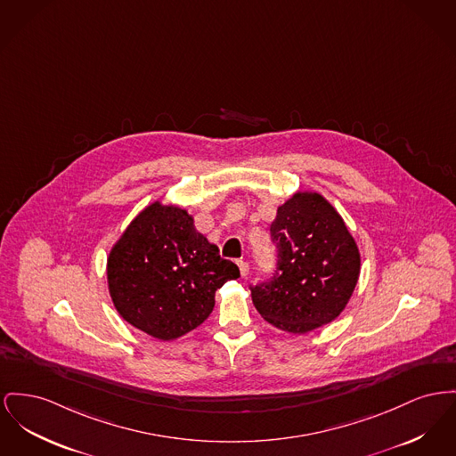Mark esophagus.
Wrapping results in <instances>:
<instances>
[{
	"label": "esophagus",
	"mask_w": 456,
	"mask_h": 456,
	"mask_svg": "<svg viewBox=\"0 0 456 456\" xmlns=\"http://www.w3.org/2000/svg\"><path fill=\"white\" fill-rule=\"evenodd\" d=\"M238 267H240V272H241L242 277H246V275L249 273V264H248V262L240 260V262H238Z\"/></svg>",
	"instance_id": "obj_1"
}]
</instances>
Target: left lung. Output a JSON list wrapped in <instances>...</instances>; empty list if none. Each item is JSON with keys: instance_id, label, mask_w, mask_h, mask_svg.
<instances>
[{"instance_id": "8db88e82", "label": "left lung", "mask_w": 456, "mask_h": 456, "mask_svg": "<svg viewBox=\"0 0 456 456\" xmlns=\"http://www.w3.org/2000/svg\"><path fill=\"white\" fill-rule=\"evenodd\" d=\"M270 236L275 270L249 286L258 314L293 334L334 321L360 273V253L341 215L317 192H296L277 208Z\"/></svg>"}]
</instances>
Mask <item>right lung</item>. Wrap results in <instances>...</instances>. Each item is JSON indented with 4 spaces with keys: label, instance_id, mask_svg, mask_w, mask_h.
I'll return each mask as SVG.
<instances>
[{
    "label": "right lung",
    "instance_id": "1",
    "mask_svg": "<svg viewBox=\"0 0 456 456\" xmlns=\"http://www.w3.org/2000/svg\"><path fill=\"white\" fill-rule=\"evenodd\" d=\"M107 273L117 312L142 332L170 341L208 319L215 291L238 279L240 268L220 258L186 210L157 201L111 248Z\"/></svg>",
    "mask_w": 456,
    "mask_h": 456
}]
</instances>
